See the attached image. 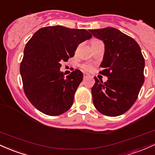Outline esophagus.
I'll list each match as a JSON object with an SVG mask.
<instances>
[{
    "instance_id": "obj_1",
    "label": "esophagus",
    "mask_w": 155,
    "mask_h": 155,
    "mask_svg": "<svg viewBox=\"0 0 155 155\" xmlns=\"http://www.w3.org/2000/svg\"><path fill=\"white\" fill-rule=\"evenodd\" d=\"M88 74H85V73H84V74H83V79H86V78H88Z\"/></svg>"
}]
</instances>
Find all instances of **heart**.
Returning a JSON list of instances; mask_svg holds the SVG:
<instances>
[{"label":"heart","mask_w":155,"mask_h":155,"mask_svg":"<svg viewBox=\"0 0 155 155\" xmlns=\"http://www.w3.org/2000/svg\"><path fill=\"white\" fill-rule=\"evenodd\" d=\"M99 41V40L97 39H94L92 40L91 41ZM81 68L83 69H84L85 71H91L92 69V67L91 65H89V64H83V65H81Z\"/></svg>","instance_id":"obj_1"}]
</instances>
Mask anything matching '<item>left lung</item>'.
Instances as JSON below:
<instances>
[{"mask_svg":"<svg viewBox=\"0 0 155 155\" xmlns=\"http://www.w3.org/2000/svg\"><path fill=\"white\" fill-rule=\"evenodd\" d=\"M89 31L105 44L100 65L103 69L99 73L108 78L103 83L94 77V105L103 115L120 116L133 105L144 82L145 61L141 50L135 39L114 28Z\"/></svg>","mask_w":155,"mask_h":155,"instance_id":"1","label":"left lung"}]
</instances>
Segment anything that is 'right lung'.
Segmentation results:
<instances>
[{
	"instance_id": "right-lung-1",
	"label": "right lung",
	"mask_w": 155,
	"mask_h": 155,
	"mask_svg": "<svg viewBox=\"0 0 155 155\" xmlns=\"http://www.w3.org/2000/svg\"><path fill=\"white\" fill-rule=\"evenodd\" d=\"M91 36L84 29L47 26L27 42L20 67L22 86L28 100L41 113L58 116L72 107L83 73L75 69L65 78L60 68L74 56L78 45Z\"/></svg>"
}]
</instances>
